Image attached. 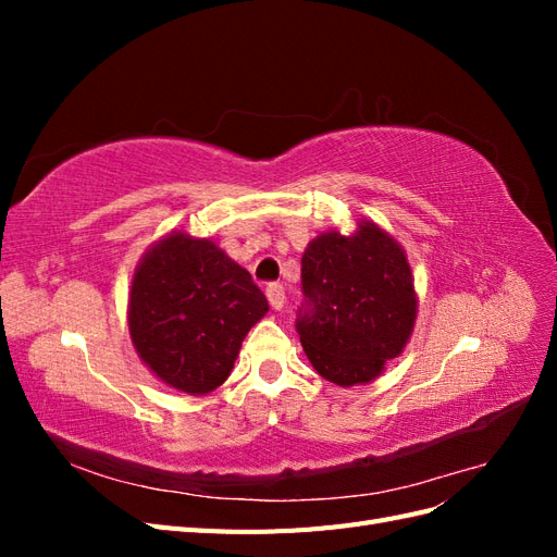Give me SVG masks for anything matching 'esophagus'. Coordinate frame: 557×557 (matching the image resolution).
I'll return each mask as SVG.
<instances>
[{"instance_id": "34e87169", "label": "esophagus", "mask_w": 557, "mask_h": 557, "mask_svg": "<svg viewBox=\"0 0 557 557\" xmlns=\"http://www.w3.org/2000/svg\"><path fill=\"white\" fill-rule=\"evenodd\" d=\"M267 299H269V305H272L274 311H281L283 305H285V290H283V285H278V283L267 285Z\"/></svg>"}]
</instances>
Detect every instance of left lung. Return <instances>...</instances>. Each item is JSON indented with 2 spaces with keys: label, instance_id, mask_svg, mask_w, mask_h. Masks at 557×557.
I'll use <instances>...</instances> for the list:
<instances>
[{
  "label": "left lung",
  "instance_id": "obj_1",
  "mask_svg": "<svg viewBox=\"0 0 557 557\" xmlns=\"http://www.w3.org/2000/svg\"><path fill=\"white\" fill-rule=\"evenodd\" d=\"M301 285L309 305L297 320L299 342L325 381L367 385L407 348L418 318L413 274L407 250L374 221L311 239Z\"/></svg>",
  "mask_w": 557,
  "mask_h": 557
}]
</instances>
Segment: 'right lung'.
I'll return each mask as SVG.
<instances>
[{"mask_svg":"<svg viewBox=\"0 0 557 557\" xmlns=\"http://www.w3.org/2000/svg\"><path fill=\"white\" fill-rule=\"evenodd\" d=\"M267 311L262 290L221 246L172 230L134 269L127 327L150 374L201 397L227 381L248 330Z\"/></svg>","mask_w":557,"mask_h":557,"instance_id":"right-lung-1","label":"right lung"}]
</instances>
